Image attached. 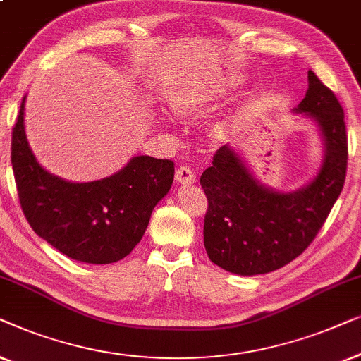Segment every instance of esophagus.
<instances>
[{"label":"esophagus","mask_w":361,"mask_h":361,"mask_svg":"<svg viewBox=\"0 0 361 361\" xmlns=\"http://www.w3.org/2000/svg\"><path fill=\"white\" fill-rule=\"evenodd\" d=\"M175 178L178 183H181V185H191V183H195L196 180V175L190 166H180V169L176 170Z\"/></svg>","instance_id":"obj_1"}]
</instances>
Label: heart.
I'll list each match as a JSON object with an SVG mask.
<instances>
[{"instance_id":"1","label":"heart","mask_w":361,"mask_h":361,"mask_svg":"<svg viewBox=\"0 0 361 361\" xmlns=\"http://www.w3.org/2000/svg\"><path fill=\"white\" fill-rule=\"evenodd\" d=\"M202 98L191 91H178L170 98V108L176 116H190L201 109Z\"/></svg>"}]
</instances>
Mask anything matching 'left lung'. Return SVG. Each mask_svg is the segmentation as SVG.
Here are the masks:
<instances>
[{
    "mask_svg": "<svg viewBox=\"0 0 361 361\" xmlns=\"http://www.w3.org/2000/svg\"><path fill=\"white\" fill-rule=\"evenodd\" d=\"M307 80L306 96L293 111L314 121L324 142L321 169L307 185L289 192L268 188L229 144L202 171L204 247L226 271L252 276L288 265L314 240L342 191L348 159L343 109L312 70Z\"/></svg>",
    "mask_w": 361,
    "mask_h": 361,
    "instance_id": "1",
    "label": "left lung"
}]
</instances>
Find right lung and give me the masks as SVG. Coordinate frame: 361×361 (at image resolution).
<instances>
[{"label": "right lung", "mask_w": 361, "mask_h": 361, "mask_svg": "<svg viewBox=\"0 0 361 361\" xmlns=\"http://www.w3.org/2000/svg\"><path fill=\"white\" fill-rule=\"evenodd\" d=\"M24 103L26 96L13 128L11 164L30 227L73 260L93 265L123 260L140 242L154 207L170 191L173 161L137 155L103 180L67 181L35 160L24 129Z\"/></svg>", "instance_id": "obj_1"}]
</instances>
